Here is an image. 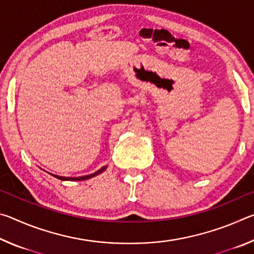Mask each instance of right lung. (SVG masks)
<instances>
[{
	"label": "right lung",
	"mask_w": 254,
	"mask_h": 254,
	"mask_svg": "<svg viewBox=\"0 0 254 254\" xmlns=\"http://www.w3.org/2000/svg\"><path fill=\"white\" fill-rule=\"evenodd\" d=\"M106 168H107V166H104V167H102L101 169H98L97 171H95V173H94V174L86 175V176H79V177H64V176H57V175H53V174H50V175H53L54 177L58 178L60 180H70V182H80V180H86V179L93 178V177H95V176H97V175L104 173V171L106 170Z\"/></svg>",
	"instance_id": "add662e5"
}]
</instances>
